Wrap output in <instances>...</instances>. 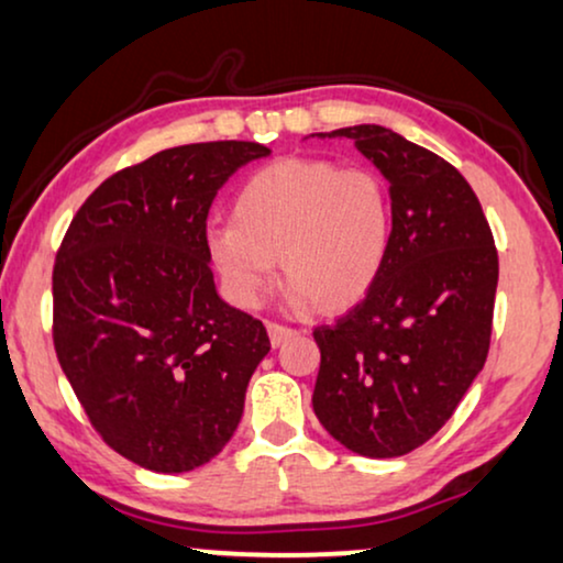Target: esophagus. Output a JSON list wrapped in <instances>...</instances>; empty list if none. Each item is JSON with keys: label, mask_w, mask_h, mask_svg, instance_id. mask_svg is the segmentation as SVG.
<instances>
[{"label": "esophagus", "mask_w": 563, "mask_h": 563, "mask_svg": "<svg viewBox=\"0 0 563 563\" xmlns=\"http://www.w3.org/2000/svg\"><path fill=\"white\" fill-rule=\"evenodd\" d=\"M266 331H268V341H272V346L276 349V346H282L284 341H289L291 335H295L297 331H291V328H287V325H279V323H268L266 325Z\"/></svg>", "instance_id": "1"}]
</instances>
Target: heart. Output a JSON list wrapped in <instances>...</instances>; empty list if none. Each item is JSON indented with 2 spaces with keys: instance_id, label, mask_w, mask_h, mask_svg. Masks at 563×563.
<instances>
[{
  "instance_id": "obj_1",
  "label": "heart",
  "mask_w": 563,
  "mask_h": 563,
  "mask_svg": "<svg viewBox=\"0 0 563 563\" xmlns=\"http://www.w3.org/2000/svg\"><path fill=\"white\" fill-rule=\"evenodd\" d=\"M232 219L207 230V251L238 308L264 302L276 261L295 305L354 308L377 282L393 240L388 184L369 167L316 157H284L253 173Z\"/></svg>"
}]
</instances>
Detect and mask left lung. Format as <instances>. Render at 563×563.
<instances>
[{
    "mask_svg": "<svg viewBox=\"0 0 563 563\" xmlns=\"http://www.w3.org/2000/svg\"><path fill=\"white\" fill-rule=\"evenodd\" d=\"M349 139L390 184L393 240L367 297L316 328L318 421L364 457H398L440 432L484 369L499 258L468 180L396 131L360 123L310 134Z\"/></svg>",
    "mask_w": 563,
    "mask_h": 563,
    "instance_id": "obj_1",
    "label": "left lung"
}]
</instances>
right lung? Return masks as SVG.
<instances>
[{
	"label": "right lung",
	"mask_w": 563,
	"mask_h": 563,
	"mask_svg": "<svg viewBox=\"0 0 563 563\" xmlns=\"http://www.w3.org/2000/svg\"><path fill=\"white\" fill-rule=\"evenodd\" d=\"M258 142L163 150L111 175L54 266V346L92 427L131 463L186 473L222 452L268 354L261 320L219 297L207 214Z\"/></svg>",
	"instance_id": "add662e5"
}]
</instances>
